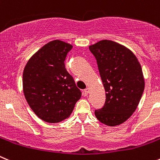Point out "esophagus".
<instances>
[{
	"label": "esophagus",
	"instance_id": "esophagus-1",
	"mask_svg": "<svg viewBox=\"0 0 160 160\" xmlns=\"http://www.w3.org/2000/svg\"><path fill=\"white\" fill-rule=\"evenodd\" d=\"M89 88H86V89H84V95L85 96H87L88 95V93H89Z\"/></svg>",
	"mask_w": 160,
	"mask_h": 160
}]
</instances>
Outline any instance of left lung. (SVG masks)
<instances>
[{
  "instance_id": "8db88e82",
  "label": "left lung",
  "mask_w": 160,
  "mask_h": 160,
  "mask_svg": "<svg viewBox=\"0 0 160 160\" xmlns=\"http://www.w3.org/2000/svg\"><path fill=\"white\" fill-rule=\"evenodd\" d=\"M89 48L97 60L106 95L104 105L95 110V115L107 126H118L131 116L142 97L141 66L129 48L117 42L102 40Z\"/></svg>"
}]
</instances>
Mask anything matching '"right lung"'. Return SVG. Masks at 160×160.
<instances>
[{
    "label": "right lung",
    "instance_id": "add662e5",
    "mask_svg": "<svg viewBox=\"0 0 160 160\" xmlns=\"http://www.w3.org/2000/svg\"><path fill=\"white\" fill-rule=\"evenodd\" d=\"M72 45L60 40L48 42L32 56L22 74V88L30 108L46 122L66 119L82 92L65 68Z\"/></svg>",
    "mask_w": 160,
    "mask_h": 160
}]
</instances>
